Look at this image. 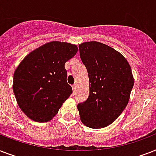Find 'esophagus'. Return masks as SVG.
<instances>
[{"mask_svg":"<svg viewBox=\"0 0 156 156\" xmlns=\"http://www.w3.org/2000/svg\"><path fill=\"white\" fill-rule=\"evenodd\" d=\"M76 87H77V85H76V84H74V85L72 86V88H73V92H75Z\"/></svg>","mask_w":156,"mask_h":156,"instance_id":"34e87169","label":"esophagus"}]
</instances>
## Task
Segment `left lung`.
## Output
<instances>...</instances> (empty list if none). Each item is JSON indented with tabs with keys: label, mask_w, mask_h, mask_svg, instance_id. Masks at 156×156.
<instances>
[{
	"label": "left lung",
	"mask_w": 156,
	"mask_h": 156,
	"mask_svg": "<svg viewBox=\"0 0 156 156\" xmlns=\"http://www.w3.org/2000/svg\"><path fill=\"white\" fill-rule=\"evenodd\" d=\"M79 52L90 87L88 99L78 105L81 121L90 128H104L128 104L134 83L131 67L122 54L97 41L82 43Z\"/></svg>",
	"instance_id": "8db88e82"
}]
</instances>
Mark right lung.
I'll list each match as a JSON object with an SVG mask.
<instances>
[{
	"mask_svg": "<svg viewBox=\"0 0 156 156\" xmlns=\"http://www.w3.org/2000/svg\"><path fill=\"white\" fill-rule=\"evenodd\" d=\"M77 45L52 41L27 55L13 73V90L20 109L36 122L51 121L72 93L65 64Z\"/></svg>",
	"mask_w": 156,
	"mask_h": 156,
	"instance_id": "obj_1",
	"label": "right lung"
}]
</instances>
